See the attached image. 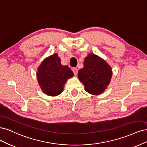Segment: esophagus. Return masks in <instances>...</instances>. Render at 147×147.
I'll list each match as a JSON object with an SVG mask.
<instances>
[{"label":"esophagus","instance_id":"obj_1","mask_svg":"<svg viewBox=\"0 0 147 147\" xmlns=\"http://www.w3.org/2000/svg\"><path fill=\"white\" fill-rule=\"evenodd\" d=\"M73 73L75 76H76L78 74V69L77 68H73Z\"/></svg>","mask_w":147,"mask_h":147}]
</instances>
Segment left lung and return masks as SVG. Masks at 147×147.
Here are the masks:
<instances>
[{
  "label": "left lung",
  "mask_w": 147,
  "mask_h": 147,
  "mask_svg": "<svg viewBox=\"0 0 147 147\" xmlns=\"http://www.w3.org/2000/svg\"><path fill=\"white\" fill-rule=\"evenodd\" d=\"M112 75L110 66L93 54H90L86 57L84 68L78 72V78L84 84L86 90L94 95L101 94L107 88Z\"/></svg>",
  "instance_id": "1"
}]
</instances>
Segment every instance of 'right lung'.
Masks as SVG:
<instances>
[{"label": "right lung", "instance_id": "1", "mask_svg": "<svg viewBox=\"0 0 147 147\" xmlns=\"http://www.w3.org/2000/svg\"><path fill=\"white\" fill-rule=\"evenodd\" d=\"M36 76L42 92L49 96L59 95L63 90L68 79L73 73L68 66L61 64L57 54L45 59L38 68Z\"/></svg>", "mask_w": 147, "mask_h": 147}]
</instances>
